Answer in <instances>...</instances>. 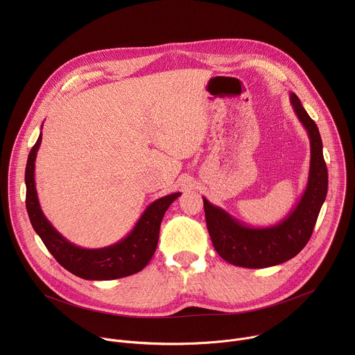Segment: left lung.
Segmentation results:
<instances>
[{"label": "left lung", "instance_id": "obj_1", "mask_svg": "<svg viewBox=\"0 0 355 355\" xmlns=\"http://www.w3.org/2000/svg\"><path fill=\"white\" fill-rule=\"evenodd\" d=\"M291 104L311 140V167L305 192L292 212L270 227H250L204 198L209 236L218 254L244 268H267L293 259L309 241L327 195V167L322 137L315 121L291 92Z\"/></svg>", "mask_w": 355, "mask_h": 355}]
</instances>
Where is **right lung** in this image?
Masks as SVG:
<instances>
[{"label": "right lung", "instance_id": "1", "mask_svg": "<svg viewBox=\"0 0 355 355\" xmlns=\"http://www.w3.org/2000/svg\"><path fill=\"white\" fill-rule=\"evenodd\" d=\"M42 143V135L32 147L25 170L26 211L29 220L46 248L58 263L71 274L91 281H108L133 275L141 271L153 257L159 243L163 216L181 195L170 193L150 204L133 230L121 241L103 248H83L64 239L50 223L39 205L35 187V162Z\"/></svg>", "mask_w": 355, "mask_h": 355}]
</instances>
